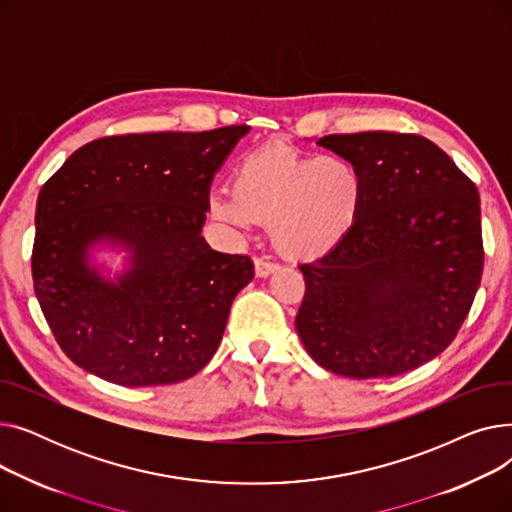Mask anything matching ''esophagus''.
Returning a JSON list of instances; mask_svg holds the SVG:
<instances>
[{
  "label": "esophagus",
  "instance_id": "34e87169",
  "mask_svg": "<svg viewBox=\"0 0 512 512\" xmlns=\"http://www.w3.org/2000/svg\"><path fill=\"white\" fill-rule=\"evenodd\" d=\"M280 267L272 261H265V259H255V276L257 278H270L272 274H276Z\"/></svg>",
  "mask_w": 512,
  "mask_h": 512
}]
</instances>
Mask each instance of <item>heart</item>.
<instances>
[{
	"label": "heart",
	"instance_id": "b5f03b06",
	"mask_svg": "<svg viewBox=\"0 0 512 512\" xmlns=\"http://www.w3.org/2000/svg\"><path fill=\"white\" fill-rule=\"evenodd\" d=\"M363 176L348 157H309L284 145L263 147L234 168L232 191L215 188L207 211L247 232L270 222L274 249L290 261L332 253L357 224Z\"/></svg>",
	"mask_w": 512,
	"mask_h": 512
}]
</instances>
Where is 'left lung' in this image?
Instances as JSON below:
<instances>
[{"mask_svg": "<svg viewBox=\"0 0 512 512\" xmlns=\"http://www.w3.org/2000/svg\"><path fill=\"white\" fill-rule=\"evenodd\" d=\"M363 176L355 228L303 263L294 326L311 359L344 378H392L438 357L473 305L483 270L475 184L432 141L402 132L317 141Z\"/></svg>", "mask_w": 512, "mask_h": 512, "instance_id": "left-lung-1", "label": "left lung"}]
</instances>
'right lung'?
<instances>
[{
	"instance_id": "obj_1",
	"label": "right lung",
	"mask_w": 512,
	"mask_h": 512,
	"mask_svg": "<svg viewBox=\"0 0 512 512\" xmlns=\"http://www.w3.org/2000/svg\"><path fill=\"white\" fill-rule=\"evenodd\" d=\"M249 126L105 137L74 151L41 188L33 282L62 351L128 388L193 378L218 351L247 255L201 236L211 180ZM97 246L127 253L114 279Z\"/></svg>"
}]
</instances>
